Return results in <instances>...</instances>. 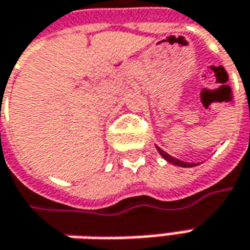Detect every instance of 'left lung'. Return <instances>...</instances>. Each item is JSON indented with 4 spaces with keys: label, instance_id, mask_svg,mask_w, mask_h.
Returning a JSON list of instances; mask_svg holds the SVG:
<instances>
[{
    "label": "left lung",
    "instance_id": "1",
    "mask_svg": "<svg viewBox=\"0 0 250 250\" xmlns=\"http://www.w3.org/2000/svg\"><path fill=\"white\" fill-rule=\"evenodd\" d=\"M158 148V151H160V154L165 158V160L168 161V162H170V164H173V165H177V167H183V168H190V167H195V164H190V162H183V161L180 160H176V158H173V157H170L169 154H167V152L164 151V150H161L160 147H157Z\"/></svg>",
    "mask_w": 250,
    "mask_h": 250
}]
</instances>
